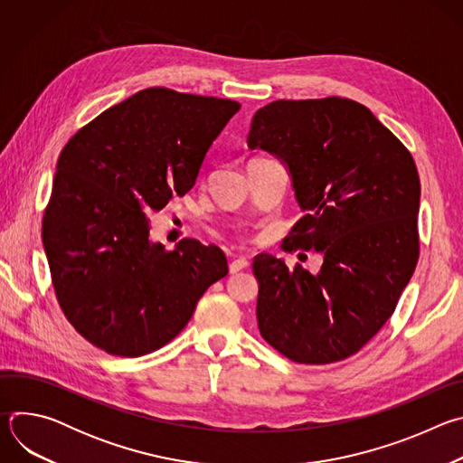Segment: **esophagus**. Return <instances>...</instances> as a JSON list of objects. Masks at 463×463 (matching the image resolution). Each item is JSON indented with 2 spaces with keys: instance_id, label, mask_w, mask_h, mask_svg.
I'll return each instance as SVG.
<instances>
[{
  "instance_id": "esophagus-1",
  "label": "esophagus",
  "mask_w": 463,
  "mask_h": 463,
  "mask_svg": "<svg viewBox=\"0 0 463 463\" xmlns=\"http://www.w3.org/2000/svg\"><path fill=\"white\" fill-rule=\"evenodd\" d=\"M245 268H249V260L247 258H236V260H232L231 263H229V271L231 273H238V271H241V269H245Z\"/></svg>"
}]
</instances>
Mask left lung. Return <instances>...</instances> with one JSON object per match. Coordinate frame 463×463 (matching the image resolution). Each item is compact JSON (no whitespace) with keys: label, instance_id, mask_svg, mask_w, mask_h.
I'll return each instance as SVG.
<instances>
[{"label":"left lung","instance_id":"obj_1","mask_svg":"<svg viewBox=\"0 0 463 463\" xmlns=\"http://www.w3.org/2000/svg\"><path fill=\"white\" fill-rule=\"evenodd\" d=\"M247 146L291 175L304 216L284 247L324 254L317 275L254 256L260 334L300 364L343 361L379 332L416 269V163L366 106L341 97L260 108Z\"/></svg>","mask_w":463,"mask_h":463}]
</instances>
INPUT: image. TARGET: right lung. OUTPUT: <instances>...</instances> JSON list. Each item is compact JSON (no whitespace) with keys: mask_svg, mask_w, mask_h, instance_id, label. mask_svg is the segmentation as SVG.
<instances>
[{"mask_svg":"<svg viewBox=\"0 0 463 463\" xmlns=\"http://www.w3.org/2000/svg\"><path fill=\"white\" fill-rule=\"evenodd\" d=\"M238 109L229 99L148 88L63 146L42 240L58 304L93 346L118 357L159 350L229 273L216 245L154 243L146 214L195 184Z\"/></svg>","mask_w":463,"mask_h":463,"instance_id":"obj_1","label":"right lung"}]
</instances>
